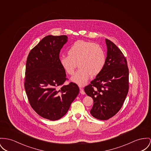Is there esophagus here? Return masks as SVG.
Instances as JSON below:
<instances>
[{
    "label": "esophagus",
    "instance_id": "obj_1",
    "mask_svg": "<svg viewBox=\"0 0 151 151\" xmlns=\"http://www.w3.org/2000/svg\"><path fill=\"white\" fill-rule=\"evenodd\" d=\"M80 89L81 94H85V91H84V89H83L82 88H80Z\"/></svg>",
    "mask_w": 151,
    "mask_h": 151
}]
</instances>
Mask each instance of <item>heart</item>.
Instances as JSON below:
<instances>
[{
    "mask_svg": "<svg viewBox=\"0 0 151 151\" xmlns=\"http://www.w3.org/2000/svg\"><path fill=\"white\" fill-rule=\"evenodd\" d=\"M68 54L60 57V65L68 74L73 75L78 64L80 68L71 80L80 86L86 83L90 75L95 76L99 74L106 61L105 53L102 47L90 41L75 42L69 47Z\"/></svg>",
    "mask_w": 151,
    "mask_h": 151,
    "instance_id": "1",
    "label": "heart"
}]
</instances>
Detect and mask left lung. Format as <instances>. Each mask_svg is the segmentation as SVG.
<instances>
[{
  "label": "left lung",
  "mask_w": 151,
  "mask_h": 151,
  "mask_svg": "<svg viewBox=\"0 0 151 151\" xmlns=\"http://www.w3.org/2000/svg\"><path fill=\"white\" fill-rule=\"evenodd\" d=\"M107 47L103 69L84 88L93 100L92 116L106 120L120 110L129 90V69L122 52L111 41L105 39Z\"/></svg>",
  "instance_id": "left-lung-1"
}]
</instances>
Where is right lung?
<instances>
[{"instance_id":"right-lung-1","label":"right lung","mask_w":151,"mask_h":151,"mask_svg":"<svg viewBox=\"0 0 151 151\" xmlns=\"http://www.w3.org/2000/svg\"><path fill=\"white\" fill-rule=\"evenodd\" d=\"M66 35H48L30 51L26 62L24 88L32 108L51 121L64 116L78 96V85L66 80L60 52L68 42Z\"/></svg>"}]
</instances>
